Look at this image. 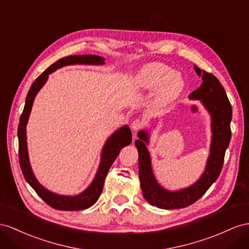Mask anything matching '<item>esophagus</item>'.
<instances>
[{"label":"esophagus","instance_id":"esophagus-1","mask_svg":"<svg viewBox=\"0 0 249 249\" xmlns=\"http://www.w3.org/2000/svg\"><path fill=\"white\" fill-rule=\"evenodd\" d=\"M131 128L135 130V132L137 133L139 130H141L144 128V123L142 122L141 120H135L131 124Z\"/></svg>","mask_w":249,"mask_h":249}]
</instances>
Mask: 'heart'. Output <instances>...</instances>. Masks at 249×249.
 Wrapping results in <instances>:
<instances>
[{
    "instance_id": "obj_1",
    "label": "heart",
    "mask_w": 249,
    "mask_h": 249,
    "mask_svg": "<svg viewBox=\"0 0 249 249\" xmlns=\"http://www.w3.org/2000/svg\"><path fill=\"white\" fill-rule=\"evenodd\" d=\"M135 85L138 90H157L155 104L165 107L179 97L184 88L181 74L174 72L169 66L162 63H152L140 70L136 76Z\"/></svg>"
}]
</instances>
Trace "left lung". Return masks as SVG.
Here are the masks:
<instances>
[{
  "label": "left lung",
  "mask_w": 249,
  "mask_h": 249,
  "mask_svg": "<svg viewBox=\"0 0 249 249\" xmlns=\"http://www.w3.org/2000/svg\"><path fill=\"white\" fill-rule=\"evenodd\" d=\"M197 75H202V84L189 94L190 99L201 100L212 114L213 140L206 169L193 186L179 191H168L159 185L152 174L150 157L146 144L148 136L145 131L138 133L136 146L139 151V177L143 196L149 204L162 209H178L194 204L206 193L218 179L224 163L225 151L231 138V122L232 108L224 88L215 76L195 66Z\"/></svg>",
  "instance_id": "left-lung-1"
}]
</instances>
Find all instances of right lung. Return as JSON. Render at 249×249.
<instances>
[{"label":"right lung","mask_w":249,"mask_h":249,"mask_svg":"<svg viewBox=\"0 0 249 249\" xmlns=\"http://www.w3.org/2000/svg\"><path fill=\"white\" fill-rule=\"evenodd\" d=\"M72 64H92V65H100V64H104V59L102 56L93 54L69 55L60 59L59 61L53 63V65H50L45 71L37 76L36 81L33 83V85H31L27 93L26 101H25V106L21 114L20 123H18V160H20V166L24 178L44 202L47 203L53 208L59 210H82L92 206L98 201L100 195L102 194L108 170H109L112 163L119 156L120 150L125 147V146L129 145L132 140L131 131L128 126H123L122 128L117 130L107 140V142L104 145L103 151H102L101 164L99 166L98 173L95 175L94 180L90 184V186L79 196H66L55 195L53 193H50L46 188H44L36 181L33 171H31L26 143V124L31 111V107H33L34 100L37 91L40 90L42 86L47 81L48 74L54 71L55 69L61 68L65 65H72Z\"/></svg>","instance_id":"1"}]
</instances>
